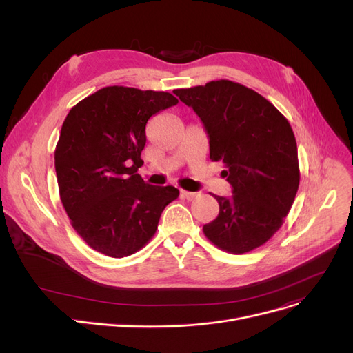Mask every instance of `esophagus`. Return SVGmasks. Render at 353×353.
Segmentation results:
<instances>
[{
  "instance_id": "34e87169",
  "label": "esophagus",
  "mask_w": 353,
  "mask_h": 353,
  "mask_svg": "<svg viewBox=\"0 0 353 353\" xmlns=\"http://www.w3.org/2000/svg\"><path fill=\"white\" fill-rule=\"evenodd\" d=\"M180 197L188 199V200H193L196 197V193L193 192H188V190H180Z\"/></svg>"
}]
</instances>
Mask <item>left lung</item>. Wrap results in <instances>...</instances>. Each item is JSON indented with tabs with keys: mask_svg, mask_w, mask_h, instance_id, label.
I'll list each match as a JSON object with an SVG mask.
<instances>
[{
	"mask_svg": "<svg viewBox=\"0 0 353 353\" xmlns=\"http://www.w3.org/2000/svg\"><path fill=\"white\" fill-rule=\"evenodd\" d=\"M205 124L210 160L221 161L233 194L214 196L219 216L203 233L219 249L243 254L281 229L299 189L298 145L286 117L259 92L230 80L177 88Z\"/></svg>",
	"mask_w": 353,
	"mask_h": 353,
	"instance_id": "1",
	"label": "left lung"
}]
</instances>
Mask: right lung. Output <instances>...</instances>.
<instances>
[{"instance_id":"add662e5","label":"right lung","mask_w":353,"mask_h":353,"mask_svg":"<svg viewBox=\"0 0 353 353\" xmlns=\"http://www.w3.org/2000/svg\"><path fill=\"white\" fill-rule=\"evenodd\" d=\"M177 103L170 92L110 85L67 114L54 152L60 199L74 230L96 252H139L179 197L176 188L150 186L137 174L148 119Z\"/></svg>"}]
</instances>
